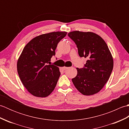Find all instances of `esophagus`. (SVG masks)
<instances>
[{"label":"esophagus","mask_w":129,"mask_h":129,"mask_svg":"<svg viewBox=\"0 0 129 129\" xmlns=\"http://www.w3.org/2000/svg\"><path fill=\"white\" fill-rule=\"evenodd\" d=\"M62 69H63V70H65L66 69H68V67H64L62 68Z\"/></svg>","instance_id":"obj_1"}]
</instances>
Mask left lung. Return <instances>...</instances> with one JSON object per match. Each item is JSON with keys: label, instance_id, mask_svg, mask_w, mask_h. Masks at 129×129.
Returning a JSON list of instances; mask_svg holds the SVG:
<instances>
[{"label": "left lung", "instance_id": "8db88e82", "mask_svg": "<svg viewBox=\"0 0 129 129\" xmlns=\"http://www.w3.org/2000/svg\"><path fill=\"white\" fill-rule=\"evenodd\" d=\"M77 46L79 55L88 60L72 81L84 95H91L102 89L113 69V59L102 38L91 32L74 31L68 34Z\"/></svg>", "mask_w": 129, "mask_h": 129}]
</instances>
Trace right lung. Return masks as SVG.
<instances>
[{
  "mask_svg": "<svg viewBox=\"0 0 129 129\" xmlns=\"http://www.w3.org/2000/svg\"><path fill=\"white\" fill-rule=\"evenodd\" d=\"M67 34L65 31H56L40 35L23 49L18 60V73L24 86L35 96H48L55 87L59 69L48 64L55 55L57 44Z\"/></svg>",
  "mask_w": 129,
  "mask_h": 129,
  "instance_id": "1",
  "label": "right lung"
}]
</instances>
